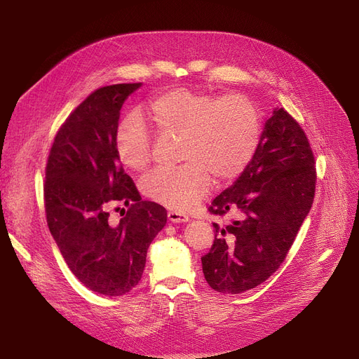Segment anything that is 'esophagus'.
Listing matches in <instances>:
<instances>
[{"label": "esophagus", "mask_w": 359, "mask_h": 359, "mask_svg": "<svg viewBox=\"0 0 359 359\" xmlns=\"http://www.w3.org/2000/svg\"><path fill=\"white\" fill-rule=\"evenodd\" d=\"M167 217L172 222H187L189 221V217L184 214H180V212H176V211H168Z\"/></svg>", "instance_id": "obj_1"}]
</instances>
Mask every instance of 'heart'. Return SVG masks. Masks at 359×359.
Segmentation results:
<instances>
[{"mask_svg":"<svg viewBox=\"0 0 359 359\" xmlns=\"http://www.w3.org/2000/svg\"><path fill=\"white\" fill-rule=\"evenodd\" d=\"M148 115L158 137L180 138L177 168L157 170L142 182L145 195L167 208L184 212L218 184L237 179L250 164L260 142V116L244 94H214L175 88L156 97ZM121 163L142 172L151 161L153 138L138 115L123 119L116 132Z\"/></svg>","mask_w":359,"mask_h":359,"instance_id":"b5f03b06","label":"heart"}]
</instances>
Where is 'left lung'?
Masks as SVG:
<instances>
[{
  "instance_id": "obj_1",
  "label": "left lung",
  "mask_w": 359,
  "mask_h": 359,
  "mask_svg": "<svg viewBox=\"0 0 359 359\" xmlns=\"http://www.w3.org/2000/svg\"><path fill=\"white\" fill-rule=\"evenodd\" d=\"M314 189V156L304 130L275 107L250 164L208 208L237 214L222 229L214 224V244L201 259L210 287L240 294L276 272L310 212Z\"/></svg>"
}]
</instances>
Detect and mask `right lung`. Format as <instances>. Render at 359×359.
<instances>
[{
    "mask_svg": "<svg viewBox=\"0 0 359 359\" xmlns=\"http://www.w3.org/2000/svg\"><path fill=\"white\" fill-rule=\"evenodd\" d=\"M141 86L91 93L58 130L46 164L49 231L81 284L109 297L138 285L149 244L167 222L164 206L141 199L116 153L121 109ZM113 203L128 206L118 224L108 221Z\"/></svg>",
    "mask_w": 359,
    "mask_h": 359,
    "instance_id": "obj_1",
    "label": "right lung"
}]
</instances>
